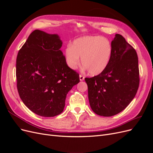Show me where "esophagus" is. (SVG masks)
<instances>
[{
    "instance_id": "34e87169",
    "label": "esophagus",
    "mask_w": 153,
    "mask_h": 153,
    "mask_svg": "<svg viewBox=\"0 0 153 153\" xmlns=\"http://www.w3.org/2000/svg\"><path fill=\"white\" fill-rule=\"evenodd\" d=\"M79 77H80V81H83L84 80V76H83V75H80V76H79Z\"/></svg>"
}]
</instances>
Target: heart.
I'll use <instances>...</instances> for the list:
<instances>
[{"label":"heart","instance_id":"b5f03b06","mask_svg":"<svg viewBox=\"0 0 153 153\" xmlns=\"http://www.w3.org/2000/svg\"><path fill=\"white\" fill-rule=\"evenodd\" d=\"M112 46L107 38L100 36H86L73 41L65 50L68 66L76 69L82 64L91 75L103 73L108 66Z\"/></svg>","mask_w":153,"mask_h":153}]
</instances>
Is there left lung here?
I'll return each instance as SVG.
<instances>
[{
	"label": "left lung",
	"mask_w": 153,
	"mask_h": 153,
	"mask_svg": "<svg viewBox=\"0 0 153 153\" xmlns=\"http://www.w3.org/2000/svg\"><path fill=\"white\" fill-rule=\"evenodd\" d=\"M111 44L112 53L107 68L98 75L85 78L91 107L104 117L126 108L135 98L140 82L135 50L119 34Z\"/></svg>",
	"instance_id": "left-lung-1"
}]
</instances>
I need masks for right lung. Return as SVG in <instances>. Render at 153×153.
<instances>
[{
    "label": "right lung",
    "instance_id": "right-lung-1",
    "mask_svg": "<svg viewBox=\"0 0 153 153\" xmlns=\"http://www.w3.org/2000/svg\"><path fill=\"white\" fill-rule=\"evenodd\" d=\"M62 44L57 34L35 30L17 55L18 94L27 107L40 116L61 114L68 92L80 82L79 74L68 66L60 50Z\"/></svg>",
    "mask_w": 153,
    "mask_h": 153
}]
</instances>
